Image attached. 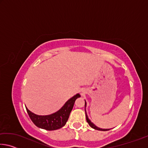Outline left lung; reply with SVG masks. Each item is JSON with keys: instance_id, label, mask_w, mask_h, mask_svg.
Masks as SVG:
<instances>
[{"instance_id": "1", "label": "left lung", "mask_w": 148, "mask_h": 148, "mask_svg": "<svg viewBox=\"0 0 148 148\" xmlns=\"http://www.w3.org/2000/svg\"><path fill=\"white\" fill-rule=\"evenodd\" d=\"M86 101H85V107H86ZM85 111H86V109H85ZM86 120H87V122L88 123L89 125V126L91 127H92V129H96V130H99V131H108V129H102L99 128V127H97L96 125H95L93 123H92V122L91 121V120H90V119L88 118V117H87V114H86ZM108 130H109V129H108Z\"/></svg>"}]
</instances>
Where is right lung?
I'll return each mask as SVG.
<instances>
[{
	"label": "right lung",
	"instance_id": "add662e5",
	"mask_svg": "<svg viewBox=\"0 0 148 148\" xmlns=\"http://www.w3.org/2000/svg\"><path fill=\"white\" fill-rule=\"evenodd\" d=\"M79 97H80L79 93L74 95L68 100L58 111L47 116H38L35 114L30 111L27 107L26 110L30 118L36 127L47 131H54L64 126L73 108L75 101Z\"/></svg>",
	"mask_w": 148,
	"mask_h": 148
}]
</instances>
